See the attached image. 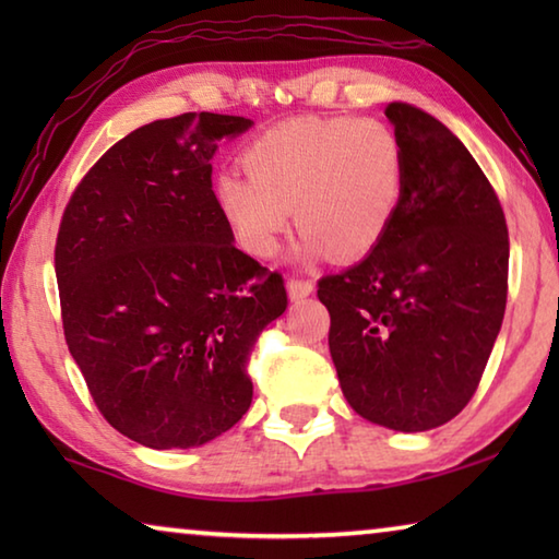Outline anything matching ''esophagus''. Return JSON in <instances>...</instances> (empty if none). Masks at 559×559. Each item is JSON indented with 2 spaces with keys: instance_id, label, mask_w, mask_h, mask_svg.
Masks as SVG:
<instances>
[{
  "instance_id": "esophagus-1",
  "label": "esophagus",
  "mask_w": 559,
  "mask_h": 559,
  "mask_svg": "<svg viewBox=\"0 0 559 559\" xmlns=\"http://www.w3.org/2000/svg\"><path fill=\"white\" fill-rule=\"evenodd\" d=\"M313 293V281L306 278H288V296L290 300H302Z\"/></svg>"
}]
</instances>
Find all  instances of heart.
<instances>
[{
	"instance_id": "1",
	"label": "heart",
	"mask_w": 559,
	"mask_h": 559,
	"mask_svg": "<svg viewBox=\"0 0 559 559\" xmlns=\"http://www.w3.org/2000/svg\"><path fill=\"white\" fill-rule=\"evenodd\" d=\"M246 175L216 177V206L243 251H278L290 210L300 257L359 259L390 234L406 200V153L377 118H293L246 147Z\"/></svg>"
}]
</instances>
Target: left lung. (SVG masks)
<instances>
[{
  "instance_id": "8db88e82",
  "label": "left lung",
  "mask_w": 559,
  "mask_h": 559,
  "mask_svg": "<svg viewBox=\"0 0 559 559\" xmlns=\"http://www.w3.org/2000/svg\"><path fill=\"white\" fill-rule=\"evenodd\" d=\"M406 153V200L374 251L318 281L349 406L394 431H429L471 402L508 298V226L461 140L409 103L384 108Z\"/></svg>"
}]
</instances>
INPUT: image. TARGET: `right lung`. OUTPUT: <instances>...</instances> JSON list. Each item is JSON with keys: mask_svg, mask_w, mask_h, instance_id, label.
Segmentation results:
<instances>
[{"mask_svg": "<svg viewBox=\"0 0 559 559\" xmlns=\"http://www.w3.org/2000/svg\"><path fill=\"white\" fill-rule=\"evenodd\" d=\"M253 122L182 112L132 130L75 187L56 239L63 335L98 412L150 449L202 447L249 412L281 273L234 246L212 157Z\"/></svg>", "mask_w": 559, "mask_h": 559, "instance_id": "1", "label": "right lung"}]
</instances>
